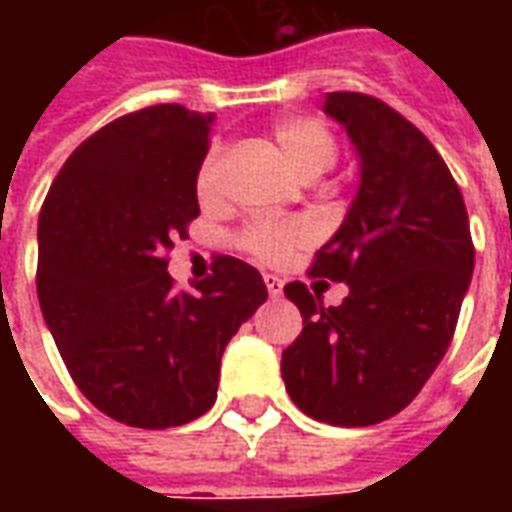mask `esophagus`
Here are the masks:
<instances>
[{
    "mask_svg": "<svg viewBox=\"0 0 512 512\" xmlns=\"http://www.w3.org/2000/svg\"><path fill=\"white\" fill-rule=\"evenodd\" d=\"M263 282H266L268 296H271V299H279V296H282V288H285V282H282V279L274 277V274H266Z\"/></svg>",
    "mask_w": 512,
    "mask_h": 512,
    "instance_id": "34e87169",
    "label": "esophagus"
}]
</instances>
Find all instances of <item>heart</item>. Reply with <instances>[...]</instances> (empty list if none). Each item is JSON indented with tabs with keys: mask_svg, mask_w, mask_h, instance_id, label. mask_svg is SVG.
<instances>
[{
	"mask_svg": "<svg viewBox=\"0 0 512 512\" xmlns=\"http://www.w3.org/2000/svg\"><path fill=\"white\" fill-rule=\"evenodd\" d=\"M271 139L301 178H318L337 161V139L329 126L315 117H282L271 126ZM194 189L200 202H213L219 197V150L216 147H211L202 158ZM312 235L315 233L307 219H296V216L293 219H255L238 230L235 244L260 263L277 266L310 244Z\"/></svg>",
	"mask_w": 512,
	"mask_h": 512,
	"instance_id": "1",
	"label": "heart"
}]
</instances>
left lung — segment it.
I'll list each match as a JSON object with an SVG mask.
<instances>
[{"label":"left lung","instance_id":"obj_1","mask_svg":"<svg viewBox=\"0 0 512 512\" xmlns=\"http://www.w3.org/2000/svg\"><path fill=\"white\" fill-rule=\"evenodd\" d=\"M323 109L351 136L362 180L310 277L345 282L348 296L323 307L304 282L285 285L304 329L282 378L307 417L365 428L403 411L447 354L474 244L461 189L414 123L365 93H329Z\"/></svg>","mask_w":512,"mask_h":512}]
</instances>
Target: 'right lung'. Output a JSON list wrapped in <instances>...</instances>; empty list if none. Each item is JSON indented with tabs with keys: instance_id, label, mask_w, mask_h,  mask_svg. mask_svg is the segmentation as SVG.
Masks as SVG:
<instances>
[{
	"instance_id": "1",
	"label": "right lung",
	"mask_w": 512,
	"mask_h": 512,
	"mask_svg": "<svg viewBox=\"0 0 512 512\" xmlns=\"http://www.w3.org/2000/svg\"><path fill=\"white\" fill-rule=\"evenodd\" d=\"M211 120L180 104L117 117L73 150L40 208L46 326L82 395L131 428L202 417L230 337L268 299L238 257H213L194 293L167 271L175 238L200 216L194 178Z\"/></svg>"
}]
</instances>
